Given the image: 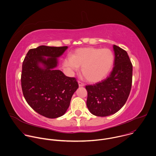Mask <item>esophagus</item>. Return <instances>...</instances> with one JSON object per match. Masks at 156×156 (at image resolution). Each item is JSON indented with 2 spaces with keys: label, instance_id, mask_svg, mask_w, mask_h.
Masks as SVG:
<instances>
[{
  "label": "esophagus",
  "instance_id": "1",
  "mask_svg": "<svg viewBox=\"0 0 156 156\" xmlns=\"http://www.w3.org/2000/svg\"><path fill=\"white\" fill-rule=\"evenodd\" d=\"M78 83L79 87H84V84L83 83L80 82V81H78Z\"/></svg>",
  "mask_w": 156,
  "mask_h": 156
}]
</instances>
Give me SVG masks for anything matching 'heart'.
Masks as SVG:
<instances>
[{
	"label": "heart",
	"instance_id": "heart-1",
	"mask_svg": "<svg viewBox=\"0 0 156 156\" xmlns=\"http://www.w3.org/2000/svg\"><path fill=\"white\" fill-rule=\"evenodd\" d=\"M114 62L113 52L108 49L83 48L76 49L72 57H66L63 66L70 72L81 67V74L90 83L104 80L110 73Z\"/></svg>",
	"mask_w": 156,
	"mask_h": 156
}]
</instances>
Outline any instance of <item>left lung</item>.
<instances>
[{
	"label": "left lung",
	"instance_id": "left-lung-1",
	"mask_svg": "<svg viewBox=\"0 0 156 156\" xmlns=\"http://www.w3.org/2000/svg\"><path fill=\"white\" fill-rule=\"evenodd\" d=\"M114 67L104 80L86 86L87 106L90 112L104 117L115 114L124 105L132 84L133 66L127 52L113 45Z\"/></svg>",
	"mask_w": 156,
	"mask_h": 156
}]
</instances>
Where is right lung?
I'll use <instances>...</instances> for the list:
<instances>
[{"label": "right lung", "mask_w": 156, "mask_h": 156, "mask_svg": "<svg viewBox=\"0 0 156 156\" xmlns=\"http://www.w3.org/2000/svg\"><path fill=\"white\" fill-rule=\"evenodd\" d=\"M67 48L40 46L28 52L22 64L23 96L34 111L48 118L62 116L78 88L75 78L66 76L55 69L58 58Z\"/></svg>", "instance_id": "obj_1"}]
</instances>
